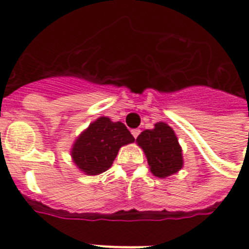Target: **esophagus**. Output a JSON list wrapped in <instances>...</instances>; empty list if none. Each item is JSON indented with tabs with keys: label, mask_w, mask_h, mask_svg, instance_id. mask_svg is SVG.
I'll return each mask as SVG.
<instances>
[{
	"label": "esophagus",
	"mask_w": 249,
	"mask_h": 249,
	"mask_svg": "<svg viewBox=\"0 0 249 249\" xmlns=\"http://www.w3.org/2000/svg\"><path fill=\"white\" fill-rule=\"evenodd\" d=\"M131 132H132V135H133V137L137 138V137H138V135H140V133H141V129L135 128V129H132Z\"/></svg>",
	"instance_id": "obj_1"
}]
</instances>
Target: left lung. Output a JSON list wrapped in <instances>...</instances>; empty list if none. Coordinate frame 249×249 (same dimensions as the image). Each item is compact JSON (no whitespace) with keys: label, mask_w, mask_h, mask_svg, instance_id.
<instances>
[{"label":"left lung","mask_w":249,"mask_h":249,"mask_svg":"<svg viewBox=\"0 0 249 249\" xmlns=\"http://www.w3.org/2000/svg\"><path fill=\"white\" fill-rule=\"evenodd\" d=\"M137 143L146 153L151 172L157 177H168L182 168V149L173 129L166 123L158 122L153 129L142 132Z\"/></svg>","instance_id":"1"}]
</instances>
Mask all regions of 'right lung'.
Listing matches in <instances>:
<instances>
[{
  "label": "right lung",
  "mask_w": 249,
  "mask_h": 249,
  "mask_svg": "<svg viewBox=\"0 0 249 249\" xmlns=\"http://www.w3.org/2000/svg\"><path fill=\"white\" fill-rule=\"evenodd\" d=\"M133 141L135 137L123 123L101 117L74 142L72 157L86 175H100L112 166L118 149Z\"/></svg>",
  "instance_id": "obj_1"
}]
</instances>
